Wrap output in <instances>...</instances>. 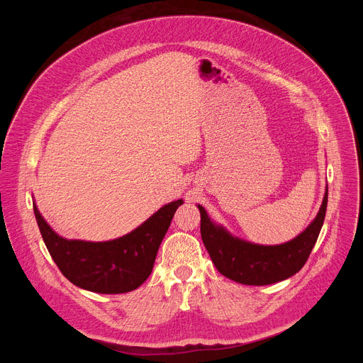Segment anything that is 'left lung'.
I'll use <instances>...</instances> for the list:
<instances>
[{
	"label": "left lung",
	"mask_w": 363,
	"mask_h": 363,
	"mask_svg": "<svg viewBox=\"0 0 363 363\" xmlns=\"http://www.w3.org/2000/svg\"><path fill=\"white\" fill-rule=\"evenodd\" d=\"M328 206V189L318 217L300 235L280 245H257L230 235L216 225L201 205V237L217 270L241 284L266 286L296 274L312 252L322 230Z\"/></svg>",
	"instance_id": "obj_1"
}]
</instances>
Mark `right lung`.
Masks as SVG:
<instances>
[{
    "label": "right lung",
    "instance_id": "right-lung-1",
    "mask_svg": "<svg viewBox=\"0 0 363 363\" xmlns=\"http://www.w3.org/2000/svg\"><path fill=\"white\" fill-rule=\"evenodd\" d=\"M182 199L167 203L132 233L105 242L66 240L57 235L38 213L34 214L44 244L63 276L89 291L128 293L150 274L158 248Z\"/></svg>",
    "mask_w": 363,
    "mask_h": 363
}]
</instances>
